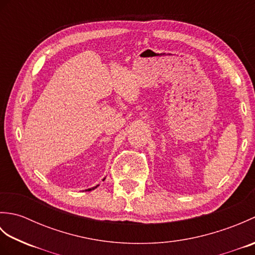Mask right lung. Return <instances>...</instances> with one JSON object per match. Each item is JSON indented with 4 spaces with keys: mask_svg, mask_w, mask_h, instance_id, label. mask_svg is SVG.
Returning <instances> with one entry per match:
<instances>
[{
    "mask_svg": "<svg viewBox=\"0 0 255 255\" xmlns=\"http://www.w3.org/2000/svg\"><path fill=\"white\" fill-rule=\"evenodd\" d=\"M97 186H99V185H97ZM97 186H95V187H93V188H89V189H85V191H88V192H90V191H92V189H94V188H96Z\"/></svg>",
    "mask_w": 255,
    "mask_h": 255,
    "instance_id": "add662e5",
    "label": "right lung"
}]
</instances>
